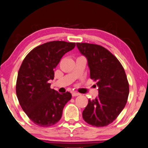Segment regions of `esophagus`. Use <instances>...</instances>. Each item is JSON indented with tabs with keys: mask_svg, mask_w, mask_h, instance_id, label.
I'll list each match as a JSON object with an SVG mask.
<instances>
[{
	"mask_svg": "<svg viewBox=\"0 0 148 148\" xmlns=\"http://www.w3.org/2000/svg\"><path fill=\"white\" fill-rule=\"evenodd\" d=\"M81 94L79 92H73L72 93V96L73 97H77V96H79V95H80Z\"/></svg>",
	"mask_w": 148,
	"mask_h": 148,
	"instance_id": "34e87169",
	"label": "esophagus"
}]
</instances>
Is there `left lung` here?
<instances>
[{"label": "left lung", "mask_w": 148, "mask_h": 148, "mask_svg": "<svg viewBox=\"0 0 148 148\" xmlns=\"http://www.w3.org/2000/svg\"><path fill=\"white\" fill-rule=\"evenodd\" d=\"M77 46L87 58L90 77L99 87V95L94 100L88 99L83 118L93 126H106L116 119L127 103L129 84L126 73L118 59L101 45L77 43Z\"/></svg>", "instance_id": "1"}]
</instances>
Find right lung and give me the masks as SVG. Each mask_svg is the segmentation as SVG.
<instances>
[{"instance_id":"add662e5","label":"right lung","mask_w":148,"mask_h":148,"mask_svg":"<svg viewBox=\"0 0 148 148\" xmlns=\"http://www.w3.org/2000/svg\"><path fill=\"white\" fill-rule=\"evenodd\" d=\"M75 43L53 41L38 45L26 56L18 73L16 92L22 110L34 123L49 127L61 119L72 95L50 88L53 69Z\"/></svg>"}]
</instances>
